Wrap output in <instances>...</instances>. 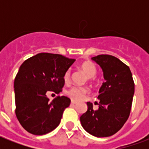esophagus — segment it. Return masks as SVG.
I'll use <instances>...</instances> for the list:
<instances>
[{
    "label": "esophagus",
    "instance_id": "obj_1",
    "mask_svg": "<svg viewBox=\"0 0 149 149\" xmlns=\"http://www.w3.org/2000/svg\"><path fill=\"white\" fill-rule=\"evenodd\" d=\"M77 103V101H75V100H72V101H71V104H76Z\"/></svg>",
    "mask_w": 149,
    "mask_h": 149
}]
</instances>
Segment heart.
Listing matches in <instances>:
<instances>
[{
    "mask_svg": "<svg viewBox=\"0 0 149 149\" xmlns=\"http://www.w3.org/2000/svg\"><path fill=\"white\" fill-rule=\"evenodd\" d=\"M80 68L82 70V72H84V74L87 76V77H88L89 81L92 80V78H93L96 77L97 75V70L96 65H94L93 63H92L90 61H85L84 63H82L80 66ZM70 77H71V72L68 69L65 72V74L63 76V79L65 83H68L69 80H70ZM88 93V89L85 87H72L70 88L68 90H67L66 94L68 95V97H70L71 99L75 100H81L85 96V94Z\"/></svg>",
    "mask_w": 149,
    "mask_h": 149,
    "instance_id": "b5f03b06",
    "label": "heart"
}]
</instances>
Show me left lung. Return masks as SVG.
Returning a JSON list of instances; mask_svg holds the SVG:
<instances>
[{"mask_svg":"<svg viewBox=\"0 0 149 149\" xmlns=\"http://www.w3.org/2000/svg\"><path fill=\"white\" fill-rule=\"evenodd\" d=\"M100 65L104 82L99 90V109L94 110L87 102V112L81 116L82 127L93 136L107 137L120 129L131 112L135 84L130 68L111 55H98L92 58Z\"/></svg>","mask_w":149,"mask_h":149,"instance_id":"8db88e82","label":"left lung"}]
</instances>
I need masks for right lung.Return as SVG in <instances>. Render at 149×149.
<instances>
[{
  "instance_id": "obj_1",
  "label": "right lung",
  "mask_w": 149,
  "mask_h": 149,
  "mask_svg": "<svg viewBox=\"0 0 149 149\" xmlns=\"http://www.w3.org/2000/svg\"><path fill=\"white\" fill-rule=\"evenodd\" d=\"M60 55L41 52L27 59L14 80L16 116L21 126L33 135H45L61 123L63 112L71 100L56 97L49 101L47 93L61 92L63 76L74 61Z\"/></svg>"
}]
</instances>
